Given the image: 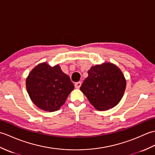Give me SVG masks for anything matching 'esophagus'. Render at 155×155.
<instances>
[{"label":"esophagus","mask_w":155,"mask_h":155,"mask_svg":"<svg viewBox=\"0 0 155 155\" xmlns=\"http://www.w3.org/2000/svg\"><path fill=\"white\" fill-rule=\"evenodd\" d=\"M81 82L78 81V82H77V83L75 84V87L76 89H79L81 87Z\"/></svg>","instance_id":"34e87169"}]
</instances>
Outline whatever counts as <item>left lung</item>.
<instances>
[{
  "label": "left lung",
  "mask_w": 155,
  "mask_h": 155,
  "mask_svg": "<svg viewBox=\"0 0 155 155\" xmlns=\"http://www.w3.org/2000/svg\"><path fill=\"white\" fill-rule=\"evenodd\" d=\"M125 87L126 80L121 70L107 62L91 68L80 90L96 109L106 111L119 104Z\"/></svg>",
  "instance_id": "8db88e82"
}]
</instances>
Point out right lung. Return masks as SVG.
I'll list each match as a JSON object with an SVG mask.
<instances>
[{
    "label": "right lung",
    "instance_id": "add662e5",
    "mask_svg": "<svg viewBox=\"0 0 155 155\" xmlns=\"http://www.w3.org/2000/svg\"><path fill=\"white\" fill-rule=\"evenodd\" d=\"M26 86L34 104L49 112L60 109L74 89L70 77L61 71L59 65L51 67L46 62L37 65L30 71Z\"/></svg>",
    "mask_w": 155,
    "mask_h": 155
}]
</instances>
